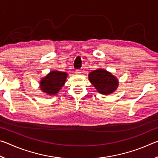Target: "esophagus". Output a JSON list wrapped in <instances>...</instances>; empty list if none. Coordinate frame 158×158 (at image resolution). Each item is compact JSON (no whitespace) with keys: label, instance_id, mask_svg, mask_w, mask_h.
<instances>
[{"label":"esophagus","instance_id":"34e87169","mask_svg":"<svg viewBox=\"0 0 158 158\" xmlns=\"http://www.w3.org/2000/svg\"><path fill=\"white\" fill-rule=\"evenodd\" d=\"M75 73L77 74H80L81 73V69H76L75 70Z\"/></svg>","mask_w":158,"mask_h":158}]
</instances>
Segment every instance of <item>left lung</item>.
Returning <instances> with one entry per match:
<instances>
[{"mask_svg": "<svg viewBox=\"0 0 158 158\" xmlns=\"http://www.w3.org/2000/svg\"><path fill=\"white\" fill-rule=\"evenodd\" d=\"M89 79L98 92L102 95H110L118 87L119 82L116 76L105 69H97L90 72Z\"/></svg>", "mask_w": 158, "mask_h": 158, "instance_id": "obj_1", "label": "left lung"}]
</instances>
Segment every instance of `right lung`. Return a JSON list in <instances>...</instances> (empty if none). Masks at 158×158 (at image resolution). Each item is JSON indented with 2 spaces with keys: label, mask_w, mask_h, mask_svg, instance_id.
<instances>
[{
  "label": "right lung",
  "mask_w": 158,
  "mask_h": 158,
  "mask_svg": "<svg viewBox=\"0 0 158 158\" xmlns=\"http://www.w3.org/2000/svg\"><path fill=\"white\" fill-rule=\"evenodd\" d=\"M68 73L52 70L47 76L41 78L40 81V89L47 95H55L59 92L65 84Z\"/></svg>",
  "instance_id": "add662e5"
}]
</instances>
